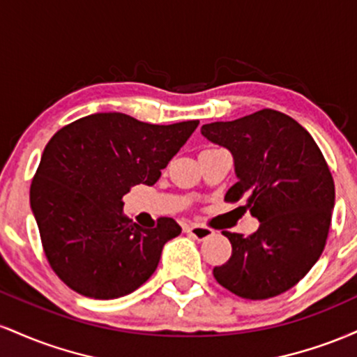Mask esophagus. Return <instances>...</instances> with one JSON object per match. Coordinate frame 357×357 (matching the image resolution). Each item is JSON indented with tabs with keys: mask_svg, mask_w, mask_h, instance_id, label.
Wrapping results in <instances>:
<instances>
[{
	"mask_svg": "<svg viewBox=\"0 0 357 357\" xmlns=\"http://www.w3.org/2000/svg\"><path fill=\"white\" fill-rule=\"evenodd\" d=\"M184 231L198 241L210 238V236L213 235V230H210V228H206V227H202V225H186V227H184Z\"/></svg>",
	"mask_w": 357,
	"mask_h": 357,
	"instance_id": "esophagus-1",
	"label": "esophagus"
}]
</instances>
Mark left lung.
<instances>
[{"instance_id":"8db88e82","label":"left lung","mask_w":357,"mask_h":357,"mask_svg":"<svg viewBox=\"0 0 357 357\" xmlns=\"http://www.w3.org/2000/svg\"><path fill=\"white\" fill-rule=\"evenodd\" d=\"M202 134L233 155L236 183L225 199L245 202L260 223L252 236L223 231L231 257L213 270L216 282L252 301L292 289L321 257L333 218L334 181L321 149L272 109L204 124Z\"/></svg>"}]
</instances>
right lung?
Listing matches in <instances>:
<instances>
[{
    "label": "right lung",
    "instance_id": "add662e5",
    "mask_svg": "<svg viewBox=\"0 0 357 357\" xmlns=\"http://www.w3.org/2000/svg\"><path fill=\"white\" fill-rule=\"evenodd\" d=\"M199 121L146 124L100 112L65 126L45 147L30 188L45 255L61 280L92 298L134 292L154 273L162 247L181 233L173 218L141 228L122 215L124 195L153 184Z\"/></svg>",
    "mask_w": 357,
    "mask_h": 357
}]
</instances>
